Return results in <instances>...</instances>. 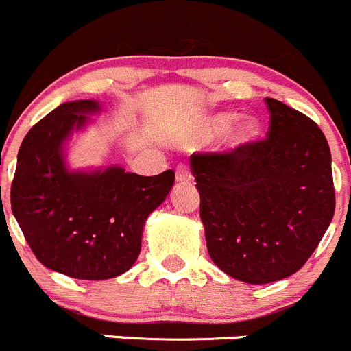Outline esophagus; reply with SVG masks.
Here are the masks:
<instances>
[{"instance_id":"34e87169","label":"esophagus","mask_w":351,"mask_h":351,"mask_svg":"<svg viewBox=\"0 0 351 351\" xmlns=\"http://www.w3.org/2000/svg\"><path fill=\"white\" fill-rule=\"evenodd\" d=\"M176 179L179 180V182H187V180H191L189 167H187L186 164H180L179 167L176 169Z\"/></svg>"}]
</instances>
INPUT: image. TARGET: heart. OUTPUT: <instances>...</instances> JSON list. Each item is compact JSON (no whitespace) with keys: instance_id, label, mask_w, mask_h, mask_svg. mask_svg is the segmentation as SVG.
I'll use <instances>...</instances> for the list:
<instances>
[{"instance_id":"obj_1","label":"heart","mask_w":351,"mask_h":351,"mask_svg":"<svg viewBox=\"0 0 351 351\" xmlns=\"http://www.w3.org/2000/svg\"><path fill=\"white\" fill-rule=\"evenodd\" d=\"M261 131L259 121L252 116L239 117L235 112H217L204 116L194 126V138L196 140H211L223 133V145L228 150H237L245 147Z\"/></svg>"}]
</instances>
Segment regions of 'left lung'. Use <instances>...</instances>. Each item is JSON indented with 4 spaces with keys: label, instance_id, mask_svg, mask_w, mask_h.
<instances>
[{
    "label": "left lung",
    "instance_id": "obj_1",
    "mask_svg": "<svg viewBox=\"0 0 351 351\" xmlns=\"http://www.w3.org/2000/svg\"><path fill=\"white\" fill-rule=\"evenodd\" d=\"M266 140L193 154L210 258L239 282L263 285L297 273L335 215L331 152L317 124L266 99Z\"/></svg>",
    "mask_w": 351,
    "mask_h": 351
}]
</instances>
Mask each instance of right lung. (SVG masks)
<instances>
[{
    "label": "right lung",
    "mask_w": 351,
    "mask_h": 351,
    "mask_svg": "<svg viewBox=\"0 0 351 351\" xmlns=\"http://www.w3.org/2000/svg\"><path fill=\"white\" fill-rule=\"evenodd\" d=\"M97 100L56 107L23 138L12 211L36 258L78 280L126 273L141 251L145 221L174 186V171L138 176L119 165L71 171L66 145L100 112Z\"/></svg>",
    "instance_id": "right-lung-1"
}]
</instances>
